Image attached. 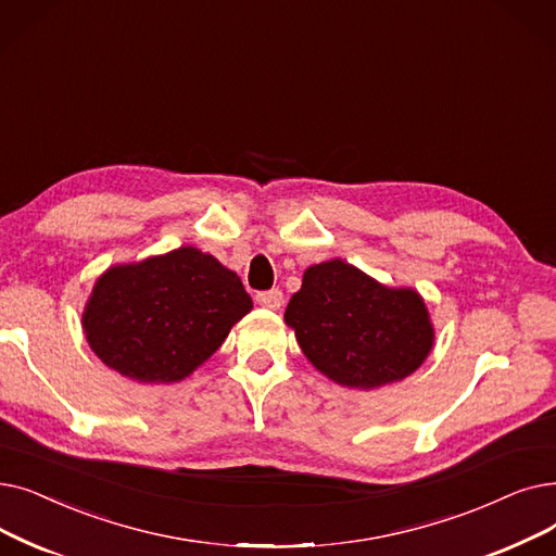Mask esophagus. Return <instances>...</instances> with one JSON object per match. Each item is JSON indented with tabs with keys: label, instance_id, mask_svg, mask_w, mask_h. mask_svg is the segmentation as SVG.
Wrapping results in <instances>:
<instances>
[{
	"label": "esophagus",
	"instance_id": "34e87169",
	"mask_svg": "<svg viewBox=\"0 0 556 556\" xmlns=\"http://www.w3.org/2000/svg\"><path fill=\"white\" fill-rule=\"evenodd\" d=\"M256 304L263 308L277 311L283 304V293L279 291V288H273V291H261V293H256Z\"/></svg>",
	"mask_w": 556,
	"mask_h": 556
}]
</instances>
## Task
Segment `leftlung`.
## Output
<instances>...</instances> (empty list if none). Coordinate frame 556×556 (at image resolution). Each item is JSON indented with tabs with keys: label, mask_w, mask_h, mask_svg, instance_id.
Masks as SVG:
<instances>
[{
	"label": "left lung",
	"mask_w": 556,
	"mask_h": 556,
	"mask_svg": "<svg viewBox=\"0 0 556 556\" xmlns=\"http://www.w3.org/2000/svg\"><path fill=\"white\" fill-rule=\"evenodd\" d=\"M306 358L350 389H377L420 368L433 329L412 288H386L333 258L311 265L283 313Z\"/></svg>",
	"instance_id": "8db88e82"
}]
</instances>
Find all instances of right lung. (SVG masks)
I'll list each match as a JSON object with an SVG mask.
<instances>
[{
    "label": "right lung",
    "instance_id": "1",
    "mask_svg": "<svg viewBox=\"0 0 556 556\" xmlns=\"http://www.w3.org/2000/svg\"><path fill=\"white\" fill-rule=\"evenodd\" d=\"M243 281L195 248L115 265L92 288L84 331L109 368L144 383L188 377L250 313Z\"/></svg>",
    "mask_w": 556,
    "mask_h": 556
}]
</instances>
